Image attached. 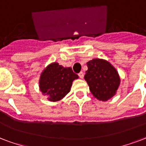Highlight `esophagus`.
Returning <instances> with one entry per match:
<instances>
[{
	"label": "esophagus",
	"instance_id": "1",
	"mask_svg": "<svg viewBox=\"0 0 146 146\" xmlns=\"http://www.w3.org/2000/svg\"><path fill=\"white\" fill-rule=\"evenodd\" d=\"M78 75H79V77H80V78H84V73L82 72H80V73L78 74Z\"/></svg>",
	"mask_w": 146,
	"mask_h": 146
}]
</instances>
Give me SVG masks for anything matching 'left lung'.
Instances as JSON below:
<instances>
[{"label": "left lung", "instance_id": "obj_1", "mask_svg": "<svg viewBox=\"0 0 146 146\" xmlns=\"http://www.w3.org/2000/svg\"><path fill=\"white\" fill-rule=\"evenodd\" d=\"M84 80L94 97L98 100L107 101L112 98L118 90L120 78L116 68L107 61L94 58L87 62Z\"/></svg>", "mask_w": 146, "mask_h": 146}]
</instances>
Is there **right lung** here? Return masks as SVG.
Segmentation results:
<instances>
[{
  "mask_svg": "<svg viewBox=\"0 0 146 146\" xmlns=\"http://www.w3.org/2000/svg\"><path fill=\"white\" fill-rule=\"evenodd\" d=\"M78 75L73 72L72 68H65L58 63L49 64L42 71L39 78V89L49 101L56 102L62 100L71 91L74 80Z\"/></svg>",
  "mask_w": 146,
  "mask_h": 146,
  "instance_id": "obj_1",
  "label": "right lung"
}]
</instances>
